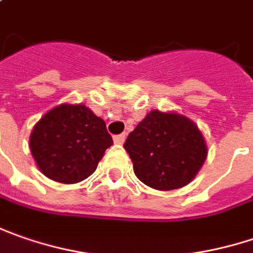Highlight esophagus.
Listing matches in <instances>:
<instances>
[{
    "label": "esophagus",
    "mask_w": 253,
    "mask_h": 253,
    "mask_svg": "<svg viewBox=\"0 0 253 253\" xmlns=\"http://www.w3.org/2000/svg\"><path fill=\"white\" fill-rule=\"evenodd\" d=\"M113 140H115L116 144H123L125 140H126V134H125V133H123V134H117V136L113 137Z\"/></svg>",
    "instance_id": "obj_1"
}]
</instances>
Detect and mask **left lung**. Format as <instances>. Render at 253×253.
Segmentation results:
<instances>
[{"label":"left lung","instance_id":"obj_1","mask_svg":"<svg viewBox=\"0 0 253 253\" xmlns=\"http://www.w3.org/2000/svg\"><path fill=\"white\" fill-rule=\"evenodd\" d=\"M125 148L138 180L160 191L181 188L207 159L198 127L175 113L150 112L128 134Z\"/></svg>","mask_w":253,"mask_h":253}]
</instances>
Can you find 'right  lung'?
Masks as SVG:
<instances>
[{
	"label": "right lung",
	"instance_id": "add662e5",
	"mask_svg": "<svg viewBox=\"0 0 253 253\" xmlns=\"http://www.w3.org/2000/svg\"><path fill=\"white\" fill-rule=\"evenodd\" d=\"M112 144L105 122L83 105L52 109L35 125L29 138L39 170L63 184H75L93 174Z\"/></svg>",
	"mask_w": 253,
	"mask_h": 253
}]
</instances>
